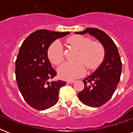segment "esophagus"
<instances>
[{"mask_svg":"<svg viewBox=\"0 0 133 133\" xmlns=\"http://www.w3.org/2000/svg\"><path fill=\"white\" fill-rule=\"evenodd\" d=\"M75 81H67V83H70V84H71V83H75Z\"/></svg>","mask_w":133,"mask_h":133,"instance_id":"1","label":"esophagus"}]
</instances>
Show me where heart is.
Returning a JSON list of instances; mask_svg holds the SVG:
<instances>
[{
	"label": "heart",
	"mask_w": 133,
	"mask_h": 133,
	"mask_svg": "<svg viewBox=\"0 0 133 133\" xmlns=\"http://www.w3.org/2000/svg\"><path fill=\"white\" fill-rule=\"evenodd\" d=\"M67 43L79 50L75 63H65L58 68L60 78L73 80L83 77L85 74V65L88 69L97 68L103 61L105 50L101 43L91 42L90 38L80 35H75L67 39ZM48 57L55 65H59L64 60L62 45L59 41H54L48 49Z\"/></svg>",
	"instance_id": "b5f03b06"
}]
</instances>
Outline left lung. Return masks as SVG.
<instances>
[{
    "label": "left lung",
    "instance_id": "left-lung-1",
    "mask_svg": "<svg viewBox=\"0 0 133 133\" xmlns=\"http://www.w3.org/2000/svg\"><path fill=\"white\" fill-rule=\"evenodd\" d=\"M77 34L95 36L105 50L104 58L96 70L83 81L84 88L78 94L79 100L90 107H99L112 97L120 80L122 61L117 47L107 34L97 28H88Z\"/></svg>",
    "mask_w": 133,
    "mask_h": 133
}]
</instances>
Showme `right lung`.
Segmentation results:
<instances>
[{
  "mask_svg": "<svg viewBox=\"0 0 133 133\" xmlns=\"http://www.w3.org/2000/svg\"><path fill=\"white\" fill-rule=\"evenodd\" d=\"M70 32L40 30L28 36L22 43L16 61V79L22 96L34 109L43 110L58 100V93L65 81L50 82L56 72L52 67L48 50L54 41Z\"/></svg>",
  "mask_w": 133,
  "mask_h": 133,
  "instance_id": "right-lung-1",
  "label": "right lung"
}]
</instances>
